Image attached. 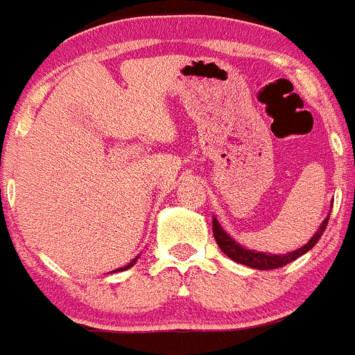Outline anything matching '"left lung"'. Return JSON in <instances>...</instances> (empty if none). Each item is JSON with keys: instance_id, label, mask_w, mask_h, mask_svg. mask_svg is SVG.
Listing matches in <instances>:
<instances>
[{"instance_id": "8db88e82", "label": "left lung", "mask_w": 355, "mask_h": 355, "mask_svg": "<svg viewBox=\"0 0 355 355\" xmlns=\"http://www.w3.org/2000/svg\"><path fill=\"white\" fill-rule=\"evenodd\" d=\"M327 220H329V214L324 218L322 224L319 226V230L315 231L310 241L306 245H303L301 248H296L293 252L287 254H270V252H259V250H250V248H245L243 245L238 243L234 238H231L226 231L223 230V226L218 224L217 217L211 218V227H214V236L217 241L218 248L226 254L230 259H233L234 263L245 264V266L256 268V270H275V268H282L286 264L293 263L297 257H301L303 254H306L308 250H312L315 247L317 241L320 240V236L324 234L327 226Z\"/></svg>"}]
</instances>
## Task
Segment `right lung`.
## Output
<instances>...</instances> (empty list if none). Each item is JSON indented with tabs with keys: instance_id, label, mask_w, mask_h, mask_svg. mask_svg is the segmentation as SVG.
Returning a JSON list of instances; mask_svg holds the SVG:
<instances>
[{
	"instance_id": "obj_1",
	"label": "right lung",
	"mask_w": 355,
	"mask_h": 355,
	"mask_svg": "<svg viewBox=\"0 0 355 355\" xmlns=\"http://www.w3.org/2000/svg\"><path fill=\"white\" fill-rule=\"evenodd\" d=\"M138 257H140V256H137V257H135V259H132V261H131V263H129V264H125V266H124V268H119V270H115V271H124V270H129V268H131V266H132V264L137 263V261H138ZM115 271H114V273H115Z\"/></svg>"
}]
</instances>
